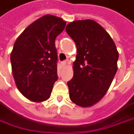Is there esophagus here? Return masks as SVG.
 <instances>
[{"mask_svg":"<svg viewBox=\"0 0 134 134\" xmlns=\"http://www.w3.org/2000/svg\"><path fill=\"white\" fill-rule=\"evenodd\" d=\"M67 62H67V61H63V62H62V65H66V64H67Z\"/></svg>","mask_w":134,"mask_h":134,"instance_id":"esophagus-1","label":"esophagus"}]
</instances>
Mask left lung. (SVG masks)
I'll return each instance as SVG.
<instances>
[{"instance_id":"obj_1","label":"left lung","mask_w":134,"mask_h":134,"mask_svg":"<svg viewBox=\"0 0 134 134\" xmlns=\"http://www.w3.org/2000/svg\"><path fill=\"white\" fill-rule=\"evenodd\" d=\"M76 45L73 76L67 82L70 99L86 107L106 94L116 74L119 52L109 34L92 20H76L66 26Z\"/></svg>"}]
</instances>
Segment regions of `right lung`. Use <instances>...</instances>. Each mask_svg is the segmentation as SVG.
Here are the masks:
<instances>
[{
  "instance_id": "1",
  "label": "right lung",
  "mask_w": 134,
  "mask_h": 134,
  "mask_svg": "<svg viewBox=\"0 0 134 134\" xmlns=\"http://www.w3.org/2000/svg\"><path fill=\"white\" fill-rule=\"evenodd\" d=\"M65 24L46 15L29 25L14 43L10 57L12 75L19 91L31 101L42 102L51 96L58 78L55 38Z\"/></svg>"
}]
</instances>
